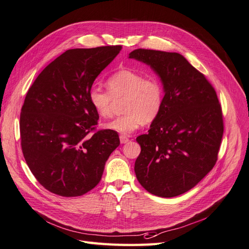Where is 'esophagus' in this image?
I'll return each mask as SVG.
<instances>
[{
    "instance_id": "obj_1",
    "label": "esophagus",
    "mask_w": 249,
    "mask_h": 249,
    "mask_svg": "<svg viewBox=\"0 0 249 249\" xmlns=\"http://www.w3.org/2000/svg\"><path fill=\"white\" fill-rule=\"evenodd\" d=\"M120 142H121V143H126L129 142V139H128L125 135H120Z\"/></svg>"
}]
</instances>
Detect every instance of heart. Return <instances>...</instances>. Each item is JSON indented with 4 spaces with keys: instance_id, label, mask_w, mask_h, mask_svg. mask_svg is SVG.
Returning <instances> with one entry per match:
<instances>
[{
    "instance_id": "1",
    "label": "heart",
    "mask_w": 249,
    "mask_h": 249,
    "mask_svg": "<svg viewBox=\"0 0 249 249\" xmlns=\"http://www.w3.org/2000/svg\"><path fill=\"white\" fill-rule=\"evenodd\" d=\"M108 91L92 87L88 98L93 109L100 117H107L114 99L125 98V114L103 123V128L129 135L143 123H151L161 111L164 98L163 85L155 75H143L138 71L123 68L107 79Z\"/></svg>"
}]
</instances>
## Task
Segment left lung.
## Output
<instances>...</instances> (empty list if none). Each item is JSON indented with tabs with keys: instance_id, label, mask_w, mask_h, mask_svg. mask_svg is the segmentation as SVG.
Listing matches in <instances>:
<instances>
[{
	"instance_id": "8db88e82",
	"label": "left lung",
	"mask_w": 249,
	"mask_h": 249,
	"mask_svg": "<svg viewBox=\"0 0 249 249\" xmlns=\"http://www.w3.org/2000/svg\"><path fill=\"white\" fill-rule=\"evenodd\" d=\"M129 59L154 71L164 89L161 111L148 134L134 172L150 194L173 197L194 188L217 160L223 134L221 107L204 74L178 53L134 50Z\"/></svg>"
}]
</instances>
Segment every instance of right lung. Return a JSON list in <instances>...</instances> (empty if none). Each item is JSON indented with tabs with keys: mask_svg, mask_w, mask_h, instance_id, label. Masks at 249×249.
<instances>
[{
	"mask_svg": "<svg viewBox=\"0 0 249 249\" xmlns=\"http://www.w3.org/2000/svg\"><path fill=\"white\" fill-rule=\"evenodd\" d=\"M121 50H68L41 71L27 93L19 122L23 157L37 181L54 195L78 196L93 189L120 145L115 131L92 133L99 116L88 95Z\"/></svg>",
	"mask_w": 249,
	"mask_h": 249,
	"instance_id": "1",
	"label": "right lung"
}]
</instances>
